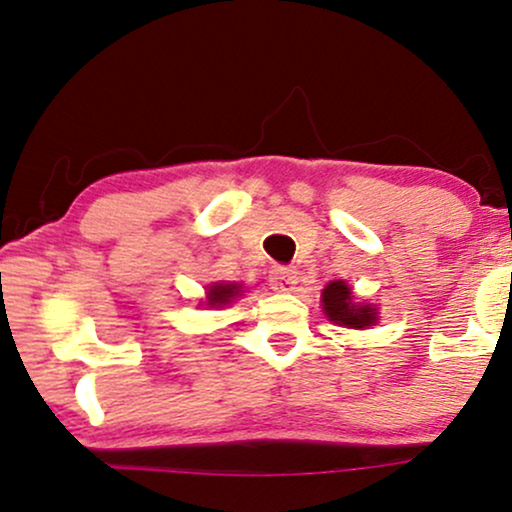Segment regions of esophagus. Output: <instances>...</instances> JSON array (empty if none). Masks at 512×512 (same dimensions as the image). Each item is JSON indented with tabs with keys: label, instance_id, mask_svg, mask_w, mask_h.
Returning <instances> with one entry per match:
<instances>
[{
	"label": "esophagus",
	"instance_id": "esophagus-1",
	"mask_svg": "<svg viewBox=\"0 0 512 512\" xmlns=\"http://www.w3.org/2000/svg\"><path fill=\"white\" fill-rule=\"evenodd\" d=\"M297 283V271L293 267H274L269 271V286L278 293H288Z\"/></svg>",
	"mask_w": 512,
	"mask_h": 512
}]
</instances>
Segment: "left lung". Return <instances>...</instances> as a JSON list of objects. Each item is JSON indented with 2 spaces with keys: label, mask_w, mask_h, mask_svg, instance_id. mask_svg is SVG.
<instances>
[{
  "label": "left lung",
  "mask_w": 512,
  "mask_h": 512,
  "mask_svg": "<svg viewBox=\"0 0 512 512\" xmlns=\"http://www.w3.org/2000/svg\"><path fill=\"white\" fill-rule=\"evenodd\" d=\"M321 307L328 321L338 323L345 328H357L364 331L366 326H373L378 321L375 307L366 302H354L352 288L345 281H331L321 293Z\"/></svg>",
  "instance_id": "8db88e82"
}]
</instances>
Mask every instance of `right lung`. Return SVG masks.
<instances>
[{"label": "right lung", "mask_w": 512, "mask_h": 512, "mask_svg": "<svg viewBox=\"0 0 512 512\" xmlns=\"http://www.w3.org/2000/svg\"><path fill=\"white\" fill-rule=\"evenodd\" d=\"M243 293L241 283H212L208 288V304L210 307H226Z\"/></svg>", "instance_id": "right-lung-1"}]
</instances>
